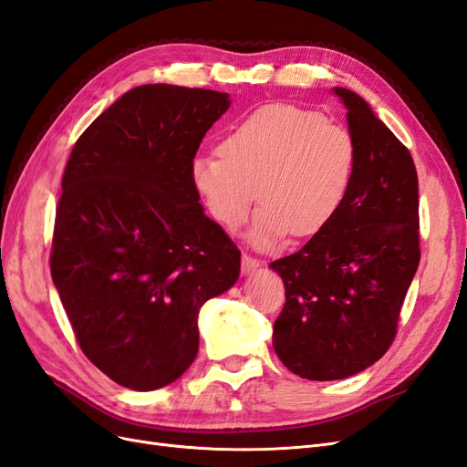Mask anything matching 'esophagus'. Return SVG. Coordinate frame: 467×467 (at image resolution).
I'll list each match as a JSON object with an SVG mask.
<instances>
[{
  "label": "esophagus",
  "instance_id": "obj_1",
  "mask_svg": "<svg viewBox=\"0 0 467 467\" xmlns=\"http://www.w3.org/2000/svg\"><path fill=\"white\" fill-rule=\"evenodd\" d=\"M259 266H261V261L255 259V257L247 255V253L242 257V273H244V275H249V273H253V271H257Z\"/></svg>",
  "mask_w": 467,
  "mask_h": 467
}]
</instances>
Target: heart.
Segmentation results:
<instances>
[{
  "label": "heart",
  "mask_w": 467,
  "mask_h": 467,
  "mask_svg": "<svg viewBox=\"0 0 467 467\" xmlns=\"http://www.w3.org/2000/svg\"><path fill=\"white\" fill-rule=\"evenodd\" d=\"M220 153L191 161V182L208 214L225 230L261 202L247 239L271 249L288 234L327 228L343 206L357 169V144L341 124L290 105H265L225 130Z\"/></svg>",
  "instance_id": "1"
}]
</instances>
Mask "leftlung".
<instances>
[{
  "label": "left lung",
  "mask_w": 467,
  "mask_h": 467,
  "mask_svg": "<svg viewBox=\"0 0 467 467\" xmlns=\"http://www.w3.org/2000/svg\"><path fill=\"white\" fill-rule=\"evenodd\" d=\"M333 93L357 144L355 177L327 228L268 265L286 288L273 347L290 372L314 381L355 376L386 355L420 259L411 153L360 95Z\"/></svg>",
  "instance_id": "left-lung-1"
}]
</instances>
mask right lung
<instances>
[{"label": "right lung", "mask_w": 467, "mask_h": 467, "mask_svg": "<svg viewBox=\"0 0 467 467\" xmlns=\"http://www.w3.org/2000/svg\"><path fill=\"white\" fill-rule=\"evenodd\" d=\"M230 95L148 83L79 136L56 210L50 273L99 370L160 389L199 352L206 300L230 290L242 253L204 214L191 161Z\"/></svg>", "instance_id": "add662e5"}]
</instances>
